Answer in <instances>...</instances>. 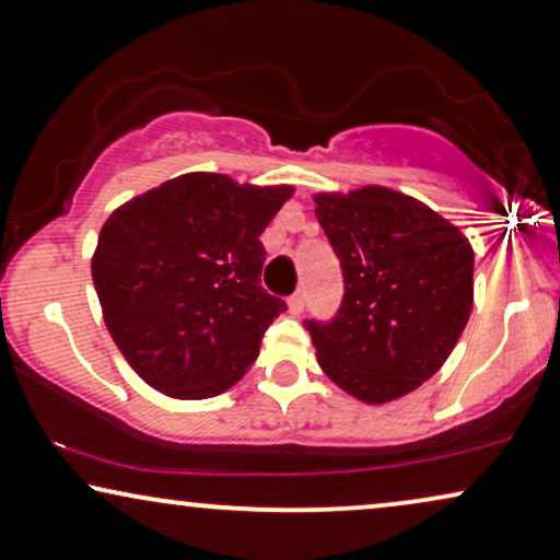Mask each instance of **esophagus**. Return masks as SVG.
I'll use <instances>...</instances> for the list:
<instances>
[{
	"label": "esophagus",
	"mask_w": 560,
	"mask_h": 560,
	"mask_svg": "<svg viewBox=\"0 0 560 560\" xmlns=\"http://www.w3.org/2000/svg\"><path fill=\"white\" fill-rule=\"evenodd\" d=\"M289 312L294 314V317L304 312V291H296V294L289 299Z\"/></svg>",
	"instance_id": "esophagus-1"
}]
</instances>
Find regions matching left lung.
Masks as SVG:
<instances>
[{"mask_svg":"<svg viewBox=\"0 0 560 560\" xmlns=\"http://www.w3.org/2000/svg\"><path fill=\"white\" fill-rule=\"evenodd\" d=\"M345 277L332 322H306L325 375L362 404L419 388L452 355L475 304V250L459 228L390 187L314 195Z\"/></svg>","mask_w":560,"mask_h":560,"instance_id":"1","label":"left lung"}]
</instances>
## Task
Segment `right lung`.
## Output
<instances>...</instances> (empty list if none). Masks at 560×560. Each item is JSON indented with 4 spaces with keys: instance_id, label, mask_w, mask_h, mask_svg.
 Listing matches in <instances>:
<instances>
[{
    "instance_id": "1",
    "label": "right lung",
    "mask_w": 560,
    "mask_h": 560,
    "mask_svg": "<svg viewBox=\"0 0 560 560\" xmlns=\"http://www.w3.org/2000/svg\"><path fill=\"white\" fill-rule=\"evenodd\" d=\"M291 195V185L187 172L108 215L93 287L108 335L147 385L179 400L212 398L254 365L287 310L261 287L258 235Z\"/></svg>"
}]
</instances>
